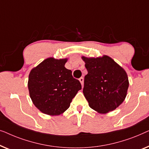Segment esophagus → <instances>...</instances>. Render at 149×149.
I'll use <instances>...</instances> for the list:
<instances>
[{"label": "esophagus", "instance_id": "34e87169", "mask_svg": "<svg viewBox=\"0 0 149 149\" xmlns=\"http://www.w3.org/2000/svg\"><path fill=\"white\" fill-rule=\"evenodd\" d=\"M79 81H80V83H81V86H84V78L82 77H81L79 79Z\"/></svg>", "mask_w": 149, "mask_h": 149}]
</instances>
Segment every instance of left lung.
Wrapping results in <instances>:
<instances>
[{
    "instance_id": "left-lung-1",
    "label": "left lung",
    "mask_w": 149,
    "mask_h": 149,
    "mask_svg": "<svg viewBox=\"0 0 149 149\" xmlns=\"http://www.w3.org/2000/svg\"><path fill=\"white\" fill-rule=\"evenodd\" d=\"M81 58L88 71L83 93L90 107L102 114L115 110L125 100L129 87L124 69L107 55Z\"/></svg>"
}]
</instances>
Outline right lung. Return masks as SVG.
<instances>
[{"label": "right lung", "mask_w": 149, "mask_h": 149, "mask_svg": "<svg viewBox=\"0 0 149 149\" xmlns=\"http://www.w3.org/2000/svg\"><path fill=\"white\" fill-rule=\"evenodd\" d=\"M68 58H46L30 71L29 93L38 109L49 116H58L70 107L73 98L81 89L79 80L65 68Z\"/></svg>", "instance_id": "obj_1"}]
</instances>
